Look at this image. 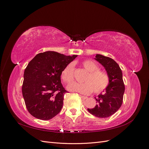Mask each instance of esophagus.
<instances>
[{"label":"esophagus","mask_w":149,"mask_h":149,"mask_svg":"<svg viewBox=\"0 0 149 149\" xmlns=\"http://www.w3.org/2000/svg\"><path fill=\"white\" fill-rule=\"evenodd\" d=\"M80 97H81L83 100H86V99H88V97L86 96H82V95H80Z\"/></svg>","instance_id":"34e87169"}]
</instances>
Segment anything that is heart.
<instances>
[{
    "label": "heart",
    "mask_w": 149,
    "mask_h": 149,
    "mask_svg": "<svg viewBox=\"0 0 149 149\" xmlns=\"http://www.w3.org/2000/svg\"><path fill=\"white\" fill-rule=\"evenodd\" d=\"M82 65L89 71L84 79V83L73 82L68 86V89L84 94H89L93 91L95 93H100L104 90L109 83L108 75L105 72L99 70L97 65L92 60H85L83 61ZM74 63H70L62 70L61 76L65 83H70L74 79Z\"/></svg>",
    "instance_id": "1"
}]
</instances>
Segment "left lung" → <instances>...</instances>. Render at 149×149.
<instances>
[{
    "label": "left lung",
    "instance_id": "8db88e82",
    "mask_svg": "<svg viewBox=\"0 0 149 149\" xmlns=\"http://www.w3.org/2000/svg\"><path fill=\"white\" fill-rule=\"evenodd\" d=\"M94 59L104 67L109 83L103 93L94 97L97 105L88 111L97 118H106L118 111L123 104L125 91L123 73L119 65L109 57L97 54Z\"/></svg>",
    "mask_w": 149,
    "mask_h": 149
}]
</instances>
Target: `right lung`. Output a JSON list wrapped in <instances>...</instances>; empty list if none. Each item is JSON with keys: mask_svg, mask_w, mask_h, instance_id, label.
Returning a JSON list of instances; mask_svg holds the SVG:
<instances>
[{"mask_svg": "<svg viewBox=\"0 0 149 149\" xmlns=\"http://www.w3.org/2000/svg\"><path fill=\"white\" fill-rule=\"evenodd\" d=\"M76 57L48 51L37 54L29 62L24 71L22 91L31 116L47 120L60 112L68 92L61 83V71Z\"/></svg>", "mask_w": 149, "mask_h": 149, "instance_id": "right-lung-1", "label": "right lung"}]
</instances>
